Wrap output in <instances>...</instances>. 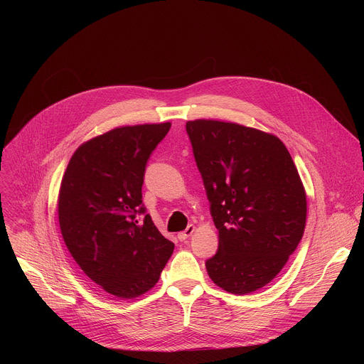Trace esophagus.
Returning <instances> with one entry per match:
<instances>
[{"label": "esophagus", "mask_w": 364, "mask_h": 364, "mask_svg": "<svg viewBox=\"0 0 364 364\" xmlns=\"http://www.w3.org/2000/svg\"><path fill=\"white\" fill-rule=\"evenodd\" d=\"M194 230H196V228L193 226V225H188L187 226V229L184 230V232H181V233H178V240L180 242H186L193 233H194Z\"/></svg>", "instance_id": "obj_1"}]
</instances>
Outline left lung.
<instances>
[{
	"label": "left lung",
	"instance_id": "8db88e82",
	"mask_svg": "<svg viewBox=\"0 0 364 364\" xmlns=\"http://www.w3.org/2000/svg\"><path fill=\"white\" fill-rule=\"evenodd\" d=\"M219 247L205 261L212 281L245 295L285 267L305 229L306 196L284 142L233 122L186 124Z\"/></svg>",
	"mask_w": 364,
	"mask_h": 364
}]
</instances>
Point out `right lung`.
Listing matches in <instances>:
<instances>
[{
	"label": "right lung",
	"mask_w": 364,
	"mask_h": 364,
	"mask_svg": "<svg viewBox=\"0 0 364 364\" xmlns=\"http://www.w3.org/2000/svg\"><path fill=\"white\" fill-rule=\"evenodd\" d=\"M170 128L144 124L95 136L75 151L62 178L63 240L80 269L118 298L149 291L174 250L142 204L148 159Z\"/></svg>",
	"instance_id": "right-lung-1"
}]
</instances>
